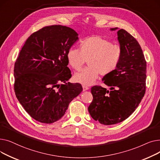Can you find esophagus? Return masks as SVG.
I'll return each mask as SVG.
<instances>
[{
	"label": "esophagus",
	"instance_id": "esophagus-1",
	"mask_svg": "<svg viewBox=\"0 0 160 160\" xmlns=\"http://www.w3.org/2000/svg\"><path fill=\"white\" fill-rule=\"evenodd\" d=\"M82 88H83V91H85L89 89V87H88V86H84V85L82 86Z\"/></svg>",
	"mask_w": 160,
	"mask_h": 160
}]
</instances>
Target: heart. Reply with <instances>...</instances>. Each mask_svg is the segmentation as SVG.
<instances>
[{
  "label": "heart",
  "instance_id": "1",
  "mask_svg": "<svg viewBox=\"0 0 160 160\" xmlns=\"http://www.w3.org/2000/svg\"><path fill=\"white\" fill-rule=\"evenodd\" d=\"M121 58V48L100 36L86 38L80 43V50L71 48L67 53L69 65L76 71H79L87 60L89 66L74 76L75 81L87 86L92 84L99 74H112L118 67Z\"/></svg>",
  "mask_w": 160,
  "mask_h": 160
}]
</instances>
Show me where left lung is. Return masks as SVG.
Wrapping results in <instances>:
<instances>
[{"label":"left lung","instance_id":"obj_1","mask_svg":"<svg viewBox=\"0 0 160 160\" xmlns=\"http://www.w3.org/2000/svg\"><path fill=\"white\" fill-rule=\"evenodd\" d=\"M117 35L122 49L121 62L115 71L102 78L111 90L100 86L92 87L93 99L88 107L92 118L104 125L127 119L139 106L146 90L147 62L140 45L124 29L117 31Z\"/></svg>","mask_w":160,"mask_h":160}]
</instances>
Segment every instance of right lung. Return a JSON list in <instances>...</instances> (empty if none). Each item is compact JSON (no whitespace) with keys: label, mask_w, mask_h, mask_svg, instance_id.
Listing matches in <instances>:
<instances>
[{"label":"right lung","mask_w":160,"mask_h":160,"mask_svg":"<svg viewBox=\"0 0 160 160\" xmlns=\"http://www.w3.org/2000/svg\"><path fill=\"white\" fill-rule=\"evenodd\" d=\"M73 29L47 26L25 41L14 66L16 97L29 115L45 124L60 119L72 99L82 91L71 77L67 53L78 39Z\"/></svg>","instance_id":"right-lung-1"}]
</instances>
